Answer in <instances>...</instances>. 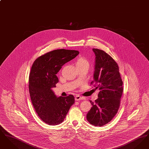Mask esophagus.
Masks as SVG:
<instances>
[{"mask_svg":"<svg viewBox=\"0 0 149 149\" xmlns=\"http://www.w3.org/2000/svg\"><path fill=\"white\" fill-rule=\"evenodd\" d=\"M83 98L81 97H80V96H79V95H76V96L75 97V100L76 101L83 100Z\"/></svg>","mask_w":149,"mask_h":149,"instance_id":"obj_1","label":"esophagus"}]
</instances>
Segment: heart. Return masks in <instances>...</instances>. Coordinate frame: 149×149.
Listing matches in <instances>:
<instances>
[{"instance_id": "b5f03b06", "label": "heart", "mask_w": 149, "mask_h": 149, "mask_svg": "<svg viewBox=\"0 0 149 149\" xmlns=\"http://www.w3.org/2000/svg\"><path fill=\"white\" fill-rule=\"evenodd\" d=\"M76 66L77 68L79 67H83V66H87L89 68V63L87 61L86 59H85L83 57H78L76 61Z\"/></svg>"}]
</instances>
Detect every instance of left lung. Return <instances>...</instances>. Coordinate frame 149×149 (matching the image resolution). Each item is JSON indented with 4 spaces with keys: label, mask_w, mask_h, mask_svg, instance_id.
<instances>
[{
    "label": "left lung",
    "mask_w": 149,
    "mask_h": 149,
    "mask_svg": "<svg viewBox=\"0 0 149 149\" xmlns=\"http://www.w3.org/2000/svg\"><path fill=\"white\" fill-rule=\"evenodd\" d=\"M95 54L93 81L95 89L99 91L98 99L91 103L92 107L86 119L92 125L103 126L117 113L123 92V82L116 62L103 50L93 49Z\"/></svg>",
    "instance_id": "1"
}]
</instances>
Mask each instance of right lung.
Masks as SVG:
<instances>
[{
  "instance_id": "add662e5",
  "label": "right lung",
  "mask_w": 149,
  "mask_h": 149,
  "mask_svg": "<svg viewBox=\"0 0 149 149\" xmlns=\"http://www.w3.org/2000/svg\"><path fill=\"white\" fill-rule=\"evenodd\" d=\"M79 54L77 50H54L37 58L32 65L29 77L31 99L37 115L47 124L62 123L75 102L72 95L57 97L52 88L58 82L56 74L62 66Z\"/></svg>"
}]
</instances>
